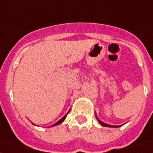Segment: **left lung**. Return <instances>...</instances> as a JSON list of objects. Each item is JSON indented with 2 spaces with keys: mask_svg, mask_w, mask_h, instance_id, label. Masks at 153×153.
<instances>
[{
  "mask_svg": "<svg viewBox=\"0 0 153 153\" xmlns=\"http://www.w3.org/2000/svg\"><path fill=\"white\" fill-rule=\"evenodd\" d=\"M97 119H98V118H97ZM98 122H99V123H100L102 126H105V127H120V126H110V125H108V124H105V123H104V122H102V121H100L99 119H98Z\"/></svg>",
  "mask_w": 153,
  "mask_h": 153,
  "instance_id": "1",
  "label": "left lung"
}]
</instances>
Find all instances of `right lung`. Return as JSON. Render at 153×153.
<instances>
[{
	"label": "right lung",
	"mask_w": 153,
	"mask_h": 153,
	"mask_svg": "<svg viewBox=\"0 0 153 153\" xmlns=\"http://www.w3.org/2000/svg\"><path fill=\"white\" fill-rule=\"evenodd\" d=\"M69 112H70V111H69ZM69 112H68V113H69ZM68 113H67V114H66V115H65V116L63 117H62V118H61V119H60L59 121H57V122H56V123H55V124H54V125H53V126H58V125H59V124H61V123H62V121H64L65 119H66V117H67V114H68ZM50 127H51V126H50Z\"/></svg>",
	"instance_id": "1"
}]
</instances>
